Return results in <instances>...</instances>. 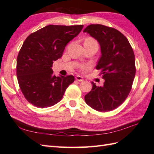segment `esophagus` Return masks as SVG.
Listing matches in <instances>:
<instances>
[{
	"label": "esophagus",
	"mask_w": 154,
	"mask_h": 154,
	"mask_svg": "<svg viewBox=\"0 0 154 154\" xmlns=\"http://www.w3.org/2000/svg\"><path fill=\"white\" fill-rule=\"evenodd\" d=\"M75 79L78 81H83V78L80 76V75H77L76 77H75Z\"/></svg>",
	"instance_id": "obj_1"
}]
</instances>
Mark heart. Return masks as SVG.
I'll list each match as a JSON object with an SVG mask.
<instances>
[{"label":"heart","mask_w":154,"mask_h":154,"mask_svg":"<svg viewBox=\"0 0 154 154\" xmlns=\"http://www.w3.org/2000/svg\"><path fill=\"white\" fill-rule=\"evenodd\" d=\"M85 42H87V43L94 44V45H97L98 47H99V44H98L97 41L95 40V39H94L93 38H91V37L87 38L85 40ZM82 68L85 69V68H87V67L86 66H82Z\"/></svg>","instance_id":"heart-1"}]
</instances>
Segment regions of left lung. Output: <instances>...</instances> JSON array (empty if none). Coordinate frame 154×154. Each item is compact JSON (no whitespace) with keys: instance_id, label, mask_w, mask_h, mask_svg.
I'll return each instance as SVG.
<instances>
[{"instance_id":"1","label":"left lung","mask_w":154,"mask_h":154,"mask_svg":"<svg viewBox=\"0 0 154 154\" xmlns=\"http://www.w3.org/2000/svg\"><path fill=\"white\" fill-rule=\"evenodd\" d=\"M99 42L101 56L96 66L104 79L103 86L92 82L85 96L88 105L100 112L113 110L124 103L132 89L136 75L135 56L131 45L116 29L91 24L83 30Z\"/></svg>"}]
</instances>
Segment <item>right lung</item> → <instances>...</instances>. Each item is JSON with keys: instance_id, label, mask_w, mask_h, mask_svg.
<instances>
[{"instance_id": "1", "label": "right lung", "mask_w": 154, "mask_h": 154, "mask_svg": "<svg viewBox=\"0 0 154 154\" xmlns=\"http://www.w3.org/2000/svg\"><path fill=\"white\" fill-rule=\"evenodd\" d=\"M83 28V25H48L24 42L17 57L16 75L22 93L32 105L42 109L54 106L74 82L73 75L56 77L51 67Z\"/></svg>"}]
</instances>
